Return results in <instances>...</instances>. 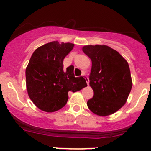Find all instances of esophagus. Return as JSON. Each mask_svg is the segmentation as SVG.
<instances>
[{
    "instance_id": "esophagus-1",
    "label": "esophagus",
    "mask_w": 151,
    "mask_h": 151,
    "mask_svg": "<svg viewBox=\"0 0 151 151\" xmlns=\"http://www.w3.org/2000/svg\"><path fill=\"white\" fill-rule=\"evenodd\" d=\"M82 76L85 78V79L86 80V82H87V84L88 85V84H89V78H88V77L86 75H85V72H83V73H82Z\"/></svg>"
}]
</instances>
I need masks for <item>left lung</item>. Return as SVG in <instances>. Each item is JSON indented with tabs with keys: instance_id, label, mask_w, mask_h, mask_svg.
Segmentation results:
<instances>
[{
	"instance_id": "1",
	"label": "left lung",
	"mask_w": 151,
	"mask_h": 151,
	"mask_svg": "<svg viewBox=\"0 0 151 151\" xmlns=\"http://www.w3.org/2000/svg\"><path fill=\"white\" fill-rule=\"evenodd\" d=\"M82 50L92 62L89 84L94 97L88 106L101 116L111 115L125 104L132 87L129 63L106 45H86Z\"/></svg>"
}]
</instances>
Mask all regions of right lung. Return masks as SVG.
Instances as JSON below:
<instances>
[{"instance_id": "obj_1", "label": "right lung", "mask_w": 151, "mask_h": 151, "mask_svg": "<svg viewBox=\"0 0 151 151\" xmlns=\"http://www.w3.org/2000/svg\"><path fill=\"white\" fill-rule=\"evenodd\" d=\"M73 47L72 43L52 41L38 47L31 57L26 69V88L40 110L57 111L66 104L68 92L87 86L83 77H75L73 67L63 70V59Z\"/></svg>"}]
</instances>
